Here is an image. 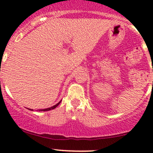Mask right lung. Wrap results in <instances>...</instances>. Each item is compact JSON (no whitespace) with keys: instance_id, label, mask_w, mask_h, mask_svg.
I'll use <instances>...</instances> for the list:
<instances>
[{"instance_id":"right-lung-1","label":"right lung","mask_w":153,"mask_h":153,"mask_svg":"<svg viewBox=\"0 0 153 153\" xmlns=\"http://www.w3.org/2000/svg\"><path fill=\"white\" fill-rule=\"evenodd\" d=\"M60 102H61V101H60V102H59L58 103H57V104H56L55 105H54V106L51 107V108H45V109H40V110H39V111H51V110H53V109H54V108H57V106H58L59 104H60ZM29 110H31V109H29ZM31 111H33V110H31Z\"/></svg>"}]
</instances>
